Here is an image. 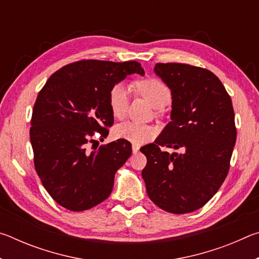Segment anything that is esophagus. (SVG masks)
Wrapping results in <instances>:
<instances>
[{
	"label": "esophagus",
	"instance_id": "obj_1",
	"mask_svg": "<svg viewBox=\"0 0 259 259\" xmlns=\"http://www.w3.org/2000/svg\"><path fill=\"white\" fill-rule=\"evenodd\" d=\"M138 151H139V146L136 145V144H134V145H133V152L134 153H137Z\"/></svg>",
	"mask_w": 259,
	"mask_h": 259
}]
</instances>
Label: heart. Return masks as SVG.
I'll return each instance as SVG.
<instances>
[{"mask_svg":"<svg viewBox=\"0 0 259 259\" xmlns=\"http://www.w3.org/2000/svg\"><path fill=\"white\" fill-rule=\"evenodd\" d=\"M139 94L145 97L153 107L162 108L171 100V91L163 82L155 77H147L136 83ZM129 88L124 83H116L109 90L108 104L112 114L117 119L125 115L129 106ZM116 138L129 140L136 144L150 142L156 136V129L150 124H143L134 121H124L114 128Z\"/></svg>","mask_w":259,"mask_h":259,"instance_id":"1","label":"heart"}]
</instances>
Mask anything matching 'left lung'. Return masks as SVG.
<instances>
[{
	"label": "left lung",
	"instance_id": "obj_1",
	"mask_svg": "<svg viewBox=\"0 0 259 259\" xmlns=\"http://www.w3.org/2000/svg\"><path fill=\"white\" fill-rule=\"evenodd\" d=\"M155 73L171 90V122L154 143L140 148L147 195L171 213L195 211L216 194L229 174L236 128L232 100L212 72L179 63H157ZM161 147L181 149L170 155Z\"/></svg>",
	"mask_w": 259,
	"mask_h": 259
}]
</instances>
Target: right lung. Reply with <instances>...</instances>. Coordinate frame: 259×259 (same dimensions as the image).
Instances as JSON below:
<instances>
[{"label":"right lung","mask_w":259,"mask_h":259,"mask_svg":"<svg viewBox=\"0 0 259 259\" xmlns=\"http://www.w3.org/2000/svg\"><path fill=\"white\" fill-rule=\"evenodd\" d=\"M133 73L145 74L138 61L78 60L52 74L38 93L29 130L34 166L61 207L83 211L111 194L117 169L133 153L131 144L117 139L93 152L87 146L95 133L107 137L114 122L109 90Z\"/></svg>","instance_id":"right-lung-1"}]
</instances>
